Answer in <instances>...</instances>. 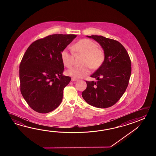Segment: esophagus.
I'll return each mask as SVG.
<instances>
[{
	"label": "esophagus",
	"instance_id": "34e87169",
	"mask_svg": "<svg viewBox=\"0 0 156 156\" xmlns=\"http://www.w3.org/2000/svg\"><path fill=\"white\" fill-rule=\"evenodd\" d=\"M77 80H78V79H77L76 78H74V77H72L71 78V81H76Z\"/></svg>",
	"mask_w": 156,
	"mask_h": 156
}]
</instances>
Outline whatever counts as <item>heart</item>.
I'll list each match as a JSON object with an SVG mask.
<instances>
[{"label": "heart", "instance_id": "b5f03b06", "mask_svg": "<svg viewBox=\"0 0 156 156\" xmlns=\"http://www.w3.org/2000/svg\"><path fill=\"white\" fill-rule=\"evenodd\" d=\"M98 47L95 42L89 39H83L75 43L73 50L77 53L83 54L81 61L83 64L73 67L67 71V74L76 78H82L90 73L91 67L96 69L101 66L104 60V53ZM73 51L65 48L61 52L62 61L67 67H70L74 63Z\"/></svg>", "mask_w": 156, "mask_h": 156}]
</instances>
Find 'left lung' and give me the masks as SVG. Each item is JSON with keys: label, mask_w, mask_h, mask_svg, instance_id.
<instances>
[{"label": "left lung", "mask_w": 156, "mask_h": 156, "mask_svg": "<svg viewBox=\"0 0 156 156\" xmlns=\"http://www.w3.org/2000/svg\"><path fill=\"white\" fill-rule=\"evenodd\" d=\"M99 43L104 52V61L91 75L96 82L87 81L82 93L83 99L99 108L113 106L121 98L129 83L132 67L126 48L116 40L102 36H87Z\"/></svg>", "instance_id": "1"}]
</instances>
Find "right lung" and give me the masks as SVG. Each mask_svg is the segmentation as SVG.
Instances as JSON below:
<instances>
[{"mask_svg": "<svg viewBox=\"0 0 156 156\" xmlns=\"http://www.w3.org/2000/svg\"><path fill=\"white\" fill-rule=\"evenodd\" d=\"M76 36L52 34L33 42L26 50L20 65V92L33 110L48 113L60 105L71 79L63 75L61 52Z\"/></svg>", "mask_w": 156, "mask_h": 156, "instance_id": "right-lung-1", "label": "right lung"}]
</instances>
